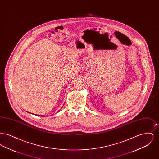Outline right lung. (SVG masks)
I'll return each mask as SVG.
<instances>
[{"mask_svg": "<svg viewBox=\"0 0 159 159\" xmlns=\"http://www.w3.org/2000/svg\"><path fill=\"white\" fill-rule=\"evenodd\" d=\"M37 116H42V117H43H43H44V116H42V115H41V116H40V115H37Z\"/></svg>", "mask_w": 159, "mask_h": 159, "instance_id": "right-lung-1", "label": "right lung"}]
</instances>
